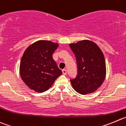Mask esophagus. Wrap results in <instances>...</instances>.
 <instances>
[{
  "instance_id": "esophagus-1",
  "label": "esophagus",
  "mask_w": 126,
  "mask_h": 126,
  "mask_svg": "<svg viewBox=\"0 0 126 126\" xmlns=\"http://www.w3.org/2000/svg\"><path fill=\"white\" fill-rule=\"evenodd\" d=\"M62 74H64V75H66V74H67V70H65V69L62 70Z\"/></svg>"
}]
</instances>
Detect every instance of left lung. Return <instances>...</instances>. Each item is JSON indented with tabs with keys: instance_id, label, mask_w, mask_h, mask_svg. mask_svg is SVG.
I'll return each mask as SVG.
<instances>
[{
	"instance_id": "left-lung-1",
	"label": "left lung",
	"mask_w": 126,
	"mask_h": 126,
	"mask_svg": "<svg viewBox=\"0 0 126 126\" xmlns=\"http://www.w3.org/2000/svg\"><path fill=\"white\" fill-rule=\"evenodd\" d=\"M76 57L77 75L70 80L73 88L81 94L93 93L103 83L106 63L103 52L96 43L82 40L69 44Z\"/></svg>"
}]
</instances>
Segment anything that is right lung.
Masks as SVG:
<instances>
[{
	"mask_svg": "<svg viewBox=\"0 0 126 126\" xmlns=\"http://www.w3.org/2000/svg\"><path fill=\"white\" fill-rule=\"evenodd\" d=\"M57 43L39 40L31 44L21 59L20 74L31 90L42 93L47 90L62 72L52 58Z\"/></svg>",
	"mask_w": 126,
	"mask_h": 126,
	"instance_id": "add662e5",
	"label": "right lung"
}]
</instances>
